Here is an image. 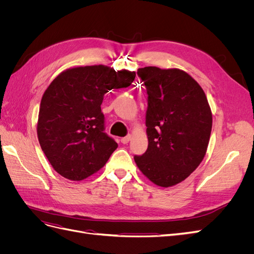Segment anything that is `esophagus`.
I'll list each match as a JSON object with an SVG mask.
<instances>
[{
  "mask_svg": "<svg viewBox=\"0 0 254 254\" xmlns=\"http://www.w3.org/2000/svg\"><path fill=\"white\" fill-rule=\"evenodd\" d=\"M130 139H131V136H130V135H126V136H124V137H122L121 142H122L123 144H127V143H129Z\"/></svg>",
  "mask_w": 254,
  "mask_h": 254,
  "instance_id": "obj_1",
  "label": "esophagus"
}]
</instances>
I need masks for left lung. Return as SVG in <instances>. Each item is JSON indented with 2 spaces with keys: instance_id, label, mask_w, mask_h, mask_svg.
Listing matches in <instances>:
<instances>
[{
  "instance_id": "8db88e82",
  "label": "left lung",
  "mask_w": 254,
  "mask_h": 254,
  "mask_svg": "<svg viewBox=\"0 0 254 254\" xmlns=\"http://www.w3.org/2000/svg\"><path fill=\"white\" fill-rule=\"evenodd\" d=\"M148 94L147 150L134 156L140 171L159 187L186 180L203 160L212 130V112L199 83L179 68L137 70Z\"/></svg>"
}]
</instances>
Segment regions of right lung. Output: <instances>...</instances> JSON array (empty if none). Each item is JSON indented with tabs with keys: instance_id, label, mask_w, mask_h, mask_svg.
<instances>
[{
	"instance_id": "obj_1",
	"label": "right lung",
	"mask_w": 254,
	"mask_h": 254,
	"mask_svg": "<svg viewBox=\"0 0 254 254\" xmlns=\"http://www.w3.org/2000/svg\"><path fill=\"white\" fill-rule=\"evenodd\" d=\"M135 73L107 65L78 66L60 73L41 99L37 134L59 175L80 181L106 164L118 143L105 132L104 95L129 87Z\"/></svg>"
}]
</instances>
